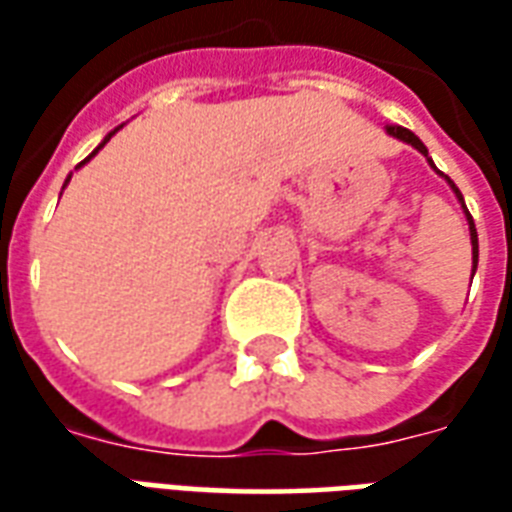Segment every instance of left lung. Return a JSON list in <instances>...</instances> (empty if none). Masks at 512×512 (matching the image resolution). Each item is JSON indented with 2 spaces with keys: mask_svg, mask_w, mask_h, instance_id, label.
I'll list each match as a JSON object with an SVG mask.
<instances>
[{
  "mask_svg": "<svg viewBox=\"0 0 512 512\" xmlns=\"http://www.w3.org/2000/svg\"><path fill=\"white\" fill-rule=\"evenodd\" d=\"M386 134H392V136H397V139H403L406 145L417 147L419 153L428 158V147L422 145V142H419V136L411 134L408 128H403V126H386ZM428 161H430V158H428ZM430 167L436 169V164L430 161ZM444 180L450 183V189L455 191V197H458V202H461V205H463V194H461V191H458V186H455V183H452V180L447 178V175H444ZM463 213H466V222H469V235H472V277H474V271H477V252H480V249H477V230H474V219H472V213L466 211V205H463Z\"/></svg>",
  "mask_w": 512,
  "mask_h": 512,
  "instance_id": "8db88e82",
  "label": "left lung"
}]
</instances>
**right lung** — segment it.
<instances>
[{"label":"right lung","mask_w":512,"mask_h":512,"mask_svg":"<svg viewBox=\"0 0 512 512\" xmlns=\"http://www.w3.org/2000/svg\"><path fill=\"white\" fill-rule=\"evenodd\" d=\"M117 131H120V128H115V131H112V134H109V136H106V139H104V142H101V145H98V147H95V150H93V153H90V156H87V158H84V161H82V164H87V161H90V158H93V156H95V153H98V150H101V147H104V145H106V142H109V139H112V136H115V134H117ZM82 164H79V167H82ZM68 180H71V178H68ZM68 180H65V186H68Z\"/></svg>","instance_id":"right-lung-1"}]
</instances>
